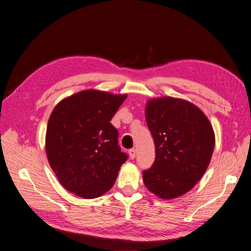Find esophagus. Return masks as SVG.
Returning <instances> with one entry per match:
<instances>
[{
  "mask_svg": "<svg viewBox=\"0 0 251 251\" xmlns=\"http://www.w3.org/2000/svg\"><path fill=\"white\" fill-rule=\"evenodd\" d=\"M137 156V150L136 149H131L129 150V157L130 159H134Z\"/></svg>",
  "mask_w": 251,
  "mask_h": 251,
  "instance_id": "obj_1",
  "label": "esophagus"
}]
</instances>
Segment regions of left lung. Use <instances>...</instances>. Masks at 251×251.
<instances>
[{
	"label": "left lung",
	"mask_w": 251,
	"mask_h": 251,
	"mask_svg": "<svg viewBox=\"0 0 251 251\" xmlns=\"http://www.w3.org/2000/svg\"><path fill=\"white\" fill-rule=\"evenodd\" d=\"M145 119L156 158L143 182L161 199L182 196L196 185L210 164L215 134L205 114L192 102L163 96L149 100Z\"/></svg>",
	"instance_id": "obj_1"
}]
</instances>
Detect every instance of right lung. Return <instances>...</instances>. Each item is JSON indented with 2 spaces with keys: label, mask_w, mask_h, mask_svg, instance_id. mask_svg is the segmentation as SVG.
I'll list each match as a JSON object with an SVG mask.
<instances>
[{
  "label": "right lung",
  "mask_w": 251,
  "mask_h": 251,
  "mask_svg": "<svg viewBox=\"0 0 251 251\" xmlns=\"http://www.w3.org/2000/svg\"><path fill=\"white\" fill-rule=\"evenodd\" d=\"M126 94L89 89L68 96L50 115L46 151L62 187L81 198L100 197L117 180L127 155L110 123Z\"/></svg>",
  "instance_id": "obj_1"
}]
</instances>
